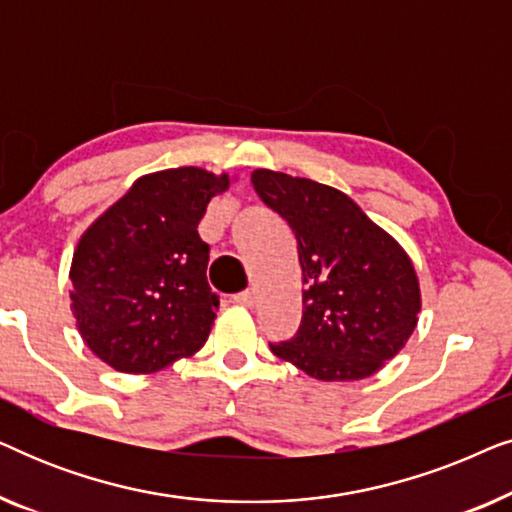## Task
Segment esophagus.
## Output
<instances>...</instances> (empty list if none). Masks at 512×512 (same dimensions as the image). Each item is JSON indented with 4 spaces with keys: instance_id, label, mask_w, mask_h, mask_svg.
Masks as SVG:
<instances>
[{
    "instance_id": "obj_1",
    "label": "esophagus",
    "mask_w": 512,
    "mask_h": 512,
    "mask_svg": "<svg viewBox=\"0 0 512 512\" xmlns=\"http://www.w3.org/2000/svg\"><path fill=\"white\" fill-rule=\"evenodd\" d=\"M233 300L237 305H244V307H254L256 305V293L254 291H242L233 296Z\"/></svg>"
}]
</instances>
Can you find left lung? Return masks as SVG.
Wrapping results in <instances>:
<instances>
[{"label": "left lung", "mask_w": 512, "mask_h": 512, "mask_svg": "<svg viewBox=\"0 0 512 512\" xmlns=\"http://www.w3.org/2000/svg\"><path fill=\"white\" fill-rule=\"evenodd\" d=\"M258 198L286 219L303 268V321L272 354L314 380L370 377L401 352L422 310L405 249L338 188L254 170Z\"/></svg>", "instance_id": "1"}]
</instances>
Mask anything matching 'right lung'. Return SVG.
Masks as SVG:
<instances>
[{
    "label": "right lung",
    "mask_w": 512,
    "mask_h": 512,
    "mask_svg": "<svg viewBox=\"0 0 512 512\" xmlns=\"http://www.w3.org/2000/svg\"><path fill=\"white\" fill-rule=\"evenodd\" d=\"M228 186L226 172L193 165L151 172L90 223L74 249L69 298L97 359L144 375L202 349L219 298L198 223Z\"/></svg>",
    "instance_id": "right-lung-1"
}]
</instances>
